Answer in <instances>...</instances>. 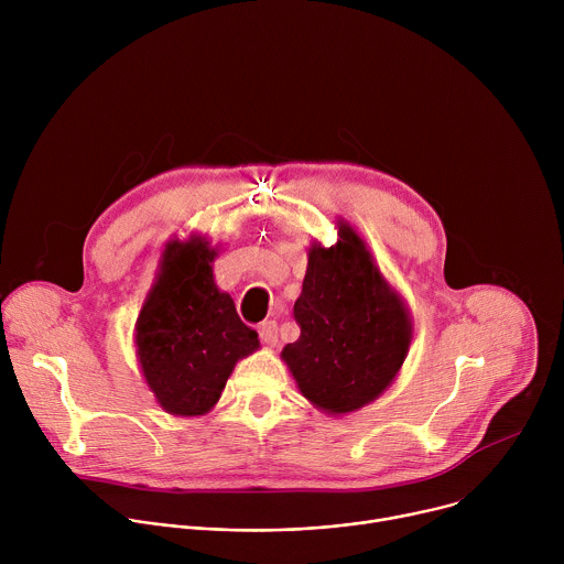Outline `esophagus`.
I'll return each mask as SVG.
<instances>
[{
  "instance_id": "esophagus-1",
  "label": "esophagus",
  "mask_w": 564,
  "mask_h": 564,
  "mask_svg": "<svg viewBox=\"0 0 564 564\" xmlns=\"http://www.w3.org/2000/svg\"><path fill=\"white\" fill-rule=\"evenodd\" d=\"M259 337H261V341H263L265 346H270V348L276 346V341H279V328H276L274 321H263V324L259 326Z\"/></svg>"
}]
</instances>
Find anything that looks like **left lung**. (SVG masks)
Returning a JSON list of instances; mask_svg holds the SVG:
<instances>
[{
  "label": "left lung",
  "instance_id": "8db88e82",
  "mask_svg": "<svg viewBox=\"0 0 564 564\" xmlns=\"http://www.w3.org/2000/svg\"><path fill=\"white\" fill-rule=\"evenodd\" d=\"M301 337L281 352L301 394L328 415L375 401L397 377L411 341V312L375 265L361 236L339 223L333 248L314 243L294 303Z\"/></svg>",
  "mask_w": 564,
  "mask_h": 564
}]
</instances>
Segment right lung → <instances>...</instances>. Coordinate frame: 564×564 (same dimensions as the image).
Returning a JSON list of instances; mask_svg holds the SVG:
<instances>
[{"instance_id": "add662e5", "label": "right lung", "mask_w": 564, "mask_h": 564, "mask_svg": "<svg viewBox=\"0 0 564 564\" xmlns=\"http://www.w3.org/2000/svg\"><path fill=\"white\" fill-rule=\"evenodd\" d=\"M216 254L200 236L170 240L135 321L144 381L163 411L178 417L209 413L236 361L259 350L257 330L214 281Z\"/></svg>"}]
</instances>
